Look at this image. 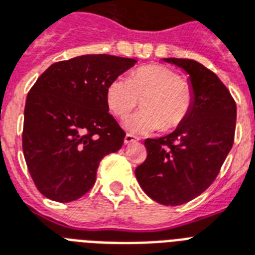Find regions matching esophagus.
I'll use <instances>...</instances> for the list:
<instances>
[{
    "label": "esophagus",
    "mask_w": 255,
    "mask_h": 255,
    "mask_svg": "<svg viewBox=\"0 0 255 255\" xmlns=\"http://www.w3.org/2000/svg\"><path fill=\"white\" fill-rule=\"evenodd\" d=\"M139 140V137L135 136V135H132V133H127L126 135V137H124V143H133V142H137Z\"/></svg>",
    "instance_id": "esophagus-1"
}]
</instances>
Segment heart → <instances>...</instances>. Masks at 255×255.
<instances>
[{
	"label": "heart",
	"instance_id": "1",
	"mask_svg": "<svg viewBox=\"0 0 255 255\" xmlns=\"http://www.w3.org/2000/svg\"><path fill=\"white\" fill-rule=\"evenodd\" d=\"M107 104L116 118H124L142 99L143 108L126 119V127L135 133L169 132L189 118L195 92L174 70L147 65L133 70L129 78L118 77L107 88Z\"/></svg>",
	"mask_w": 255,
	"mask_h": 255
}]
</instances>
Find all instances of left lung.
<instances>
[{"label": "left lung", "instance_id": "left-lung-1", "mask_svg": "<svg viewBox=\"0 0 255 255\" xmlns=\"http://www.w3.org/2000/svg\"><path fill=\"white\" fill-rule=\"evenodd\" d=\"M189 74L195 104L174 132L146 139V161L135 170L148 197L181 205L200 196L218 177L234 144L237 104L214 71L193 59L165 58Z\"/></svg>", "mask_w": 255, "mask_h": 255}]
</instances>
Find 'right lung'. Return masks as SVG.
Here are the masks:
<instances>
[{
  "instance_id": "obj_1",
  "label": "right lung",
  "mask_w": 255,
  "mask_h": 255,
  "mask_svg": "<svg viewBox=\"0 0 255 255\" xmlns=\"http://www.w3.org/2000/svg\"><path fill=\"white\" fill-rule=\"evenodd\" d=\"M136 60L81 55L51 65L27 96L22 152L37 190L69 203L92 189L100 161L126 132L108 112L107 88Z\"/></svg>"
}]
</instances>
